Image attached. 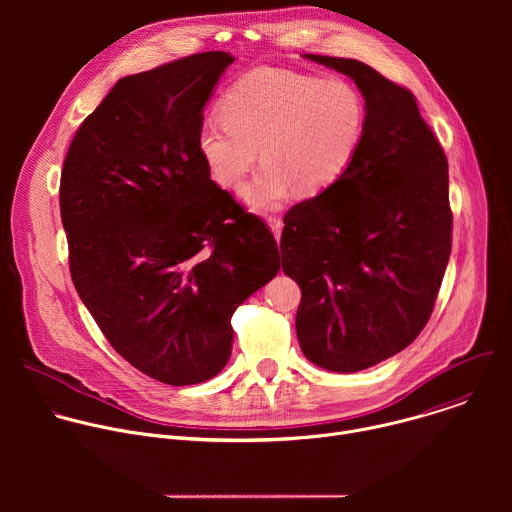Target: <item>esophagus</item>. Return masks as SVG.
Returning <instances> with one entry per match:
<instances>
[{
    "label": "esophagus",
    "mask_w": 512,
    "mask_h": 512,
    "mask_svg": "<svg viewBox=\"0 0 512 512\" xmlns=\"http://www.w3.org/2000/svg\"><path fill=\"white\" fill-rule=\"evenodd\" d=\"M267 225H269V229H271L273 237L279 241V237H281V229H283L281 218H277V216H267Z\"/></svg>",
    "instance_id": "1"
}]
</instances>
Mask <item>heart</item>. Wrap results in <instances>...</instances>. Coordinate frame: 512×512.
Segmentation results:
<instances>
[{
  "instance_id": "heart-1",
  "label": "heart",
  "mask_w": 512,
  "mask_h": 512,
  "mask_svg": "<svg viewBox=\"0 0 512 512\" xmlns=\"http://www.w3.org/2000/svg\"><path fill=\"white\" fill-rule=\"evenodd\" d=\"M223 121H204L198 152L223 188H239L259 160L263 168L243 190L257 212L279 208L296 190L312 198L352 168L367 131V103L346 79L257 68L221 101Z\"/></svg>"
}]
</instances>
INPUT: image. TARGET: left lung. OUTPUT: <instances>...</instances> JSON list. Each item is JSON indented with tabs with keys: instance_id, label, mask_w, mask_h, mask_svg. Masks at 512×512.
<instances>
[{
	"instance_id": "1",
	"label": "left lung",
	"mask_w": 512,
	"mask_h": 512,
	"mask_svg": "<svg viewBox=\"0 0 512 512\" xmlns=\"http://www.w3.org/2000/svg\"><path fill=\"white\" fill-rule=\"evenodd\" d=\"M304 58L354 81L367 131L348 174L283 216L281 267L302 289L306 358L356 373L407 348L431 316L452 251L448 158L411 91L354 58Z\"/></svg>"
}]
</instances>
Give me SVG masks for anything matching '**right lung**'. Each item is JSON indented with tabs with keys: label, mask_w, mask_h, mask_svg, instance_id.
Masks as SVG:
<instances>
[{
	"label": "right lung",
	"mask_w": 512,
	"mask_h": 512,
	"mask_svg": "<svg viewBox=\"0 0 512 512\" xmlns=\"http://www.w3.org/2000/svg\"><path fill=\"white\" fill-rule=\"evenodd\" d=\"M229 52L117 81L72 139L60 216L72 283L109 344L172 387L225 369L235 310L279 271L259 216L210 180L204 107Z\"/></svg>",
	"instance_id": "add662e5"
}]
</instances>
